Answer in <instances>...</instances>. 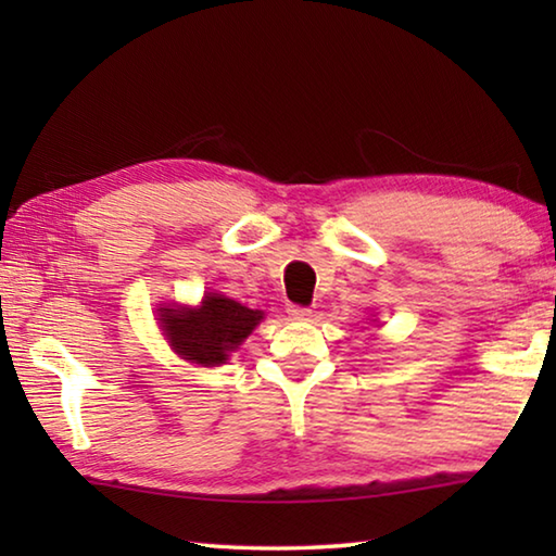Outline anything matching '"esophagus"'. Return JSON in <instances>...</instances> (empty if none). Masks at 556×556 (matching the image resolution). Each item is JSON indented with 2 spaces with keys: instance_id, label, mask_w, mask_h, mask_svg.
Listing matches in <instances>:
<instances>
[{
  "instance_id": "34e87169",
  "label": "esophagus",
  "mask_w": 556,
  "mask_h": 556,
  "mask_svg": "<svg viewBox=\"0 0 556 556\" xmlns=\"http://www.w3.org/2000/svg\"><path fill=\"white\" fill-rule=\"evenodd\" d=\"M287 314H289L291 321H308V318H312V308L299 306V304H289Z\"/></svg>"
}]
</instances>
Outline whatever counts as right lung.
<instances>
[{
  "label": "right lung",
  "instance_id": "add662e5",
  "mask_svg": "<svg viewBox=\"0 0 556 556\" xmlns=\"http://www.w3.org/2000/svg\"><path fill=\"white\" fill-rule=\"evenodd\" d=\"M168 343L188 363L220 365L262 321V312L228 296L208 294L199 308H162Z\"/></svg>",
  "mask_w": 556,
  "mask_h": 556
}]
</instances>
